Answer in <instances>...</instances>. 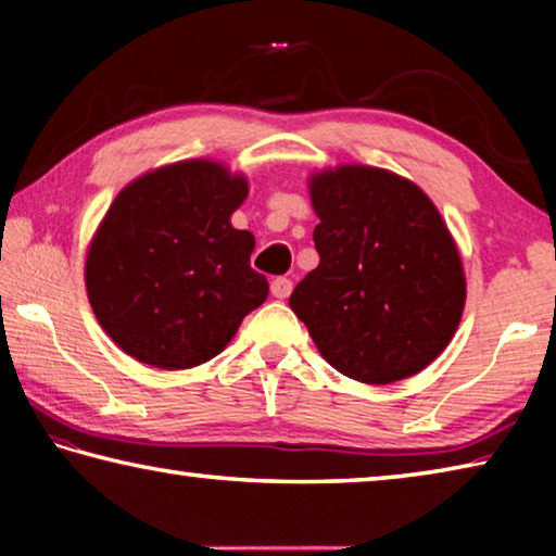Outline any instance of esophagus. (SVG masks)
Returning <instances> with one entry per match:
<instances>
[{"instance_id":"obj_1","label":"esophagus","mask_w":556,"mask_h":556,"mask_svg":"<svg viewBox=\"0 0 556 556\" xmlns=\"http://www.w3.org/2000/svg\"><path fill=\"white\" fill-rule=\"evenodd\" d=\"M291 294V281L287 277H277L271 281V296L275 299H287Z\"/></svg>"}]
</instances>
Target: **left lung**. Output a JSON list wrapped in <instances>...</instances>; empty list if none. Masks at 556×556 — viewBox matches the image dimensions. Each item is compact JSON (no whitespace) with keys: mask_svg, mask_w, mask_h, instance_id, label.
Instances as JSON below:
<instances>
[{"mask_svg":"<svg viewBox=\"0 0 556 556\" xmlns=\"http://www.w3.org/2000/svg\"><path fill=\"white\" fill-rule=\"evenodd\" d=\"M318 267L289 306L345 378L390 384L434 363L466 306L454 235L429 195L388 168L341 164L308 176Z\"/></svg>","mask_w":556,"mask_h":556,"instance_id":"1","label":"left lung"}]
</instances>
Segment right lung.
Segmentation results:
<instances>
[{"label": "right lung", "instance_id": "1", "mask_svg": "<svg viewBox=\"0 0 556 556\" xmlns=\"http://www.w3.org/2000/svg\"><path fill=\"white\" fill-rule=\"evenodd\" d=\"M242 174L211 159L152 168L129 181L88 244V301L112 341L159 370L208 363L265 304L250 267L255 235L232 228Z\"/></svg>", "mask_w": 556, "mask_h": 556}]
</instances>
